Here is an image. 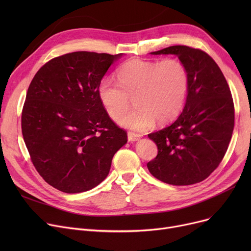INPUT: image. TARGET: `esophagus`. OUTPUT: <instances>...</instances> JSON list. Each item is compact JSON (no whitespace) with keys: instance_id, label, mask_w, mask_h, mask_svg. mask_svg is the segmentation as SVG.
<instances>
[{"instance_id":"34e87169","label":"esophagus","mask_w":251,"mask_h":251,"mask_svg":"<svg viewBox=\"0 0 251 251\" xmlns=\"http://www.w3.org/2000/svg\"><path fill=\"white\" fill-rule=\"evenodd\" d=\"M127 136H128V140L131 141V142H132V141H137V140H139L140 137H141L140 134H136V133H134V132H128Z\"/></svg>"}]
</instances>
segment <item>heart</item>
<instances>
[{"label":"heart","mask_w":251,"mask_h":251,"mask_svg":"<svg viewBox=\"0 0 251 251\" xmlns=\"http://www.w3.org/2000/svg\"><path fill=\"white\" fill-rule=\"evenodd\" d=\"M119 82L112 77L102 78L99 97L112 119H117L135 96L137 108L120 118L118 123L136 131L151 129L156 122L172 121L182 111L188 91V73L177 59L162 62L135 59L118 71Z\"/></svg>","instance_id":"obj_1"}]
</instances>
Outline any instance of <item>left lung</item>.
<instances>
[{
	"label": "left lung",
	"mask_w": 251,
	"mask_h": 251,
	"mask_svg": "<svg viewBox=\"0 0 251 251\" xmlns=\"http://www.w3.org/2000/svg\"><path fill=\"white\" fill-rule=\"evenodd\" d=\"M151 54L177 56L188 73V91L177 120L148 135L157 147L148 169L172 185L201 182L219 166L232 137L234 103L229 85L217 63L201 50L172 46Z\"/></svg>",
	"instance_id": "8db88e82"
}]
</instances>
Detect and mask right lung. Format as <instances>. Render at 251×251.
<instances>
[{"mask_svg": "<svg viewBox=\"0 0 251 251\" xmlns=\"http://www.w3.org/2000/svg\"><path fill=\"white\" fill-rule=\"evenodd\" d=\"M123 54L74 51L51 59L28 87L21 117L31 161L45 181L66 193L98 186L127 143L101 103L98 87Z\"/></svg>", "mask_w": 251, "mask_h": 251, "instance_id": "obj_1", "label": "right lung"}]
</instances>
